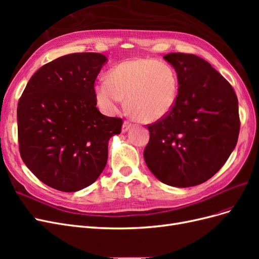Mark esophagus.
<instances>
[{"label": "esophagus", "instance_id": "34e87169", "mask_svg": "<svg viewBox=\"0 0 259 259\" xmlns=\"http://www.w3.org/2000/svg\"><path fill=\"white\" fill-rule=\"evenodd\" d=\"M131 127H132V123H131L130 121H124V123H123V125H122V132H123V133L127 132Z\"/></svg>", "mask_w": 259, "mask_h": 259}]
</instances>
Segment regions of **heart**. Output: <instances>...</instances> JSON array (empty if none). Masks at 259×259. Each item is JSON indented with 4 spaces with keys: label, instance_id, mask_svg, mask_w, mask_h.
<instances>
[{
    "label": "heart",
    "instance_id": "1",
    "mask_svg": "<svg viewBox=\"0 0 259 259\" xmlns=\"http://www.w3.org/2000/svg\"><path fill=\"white\" fill-rule=\"evenodd\" d=\"M94 90L105 112H115L127 97L130 111L138 120L154 122L174 107L178 81L174 69L165 62L135 58L112 68L108 79L97 81Z\"/></svg>",
    "mask_w": 259,
    "mask_h": 259
}]
</instances>
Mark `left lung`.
<instances>
[{"label": "left lung", "mask_w": 259, "mask_h": 259, "mask_svg": "<svg viewBox=\"0 0 259 259\" xmlns=\"http://www.w3.org/2000/svg\"><path fill=\"white\" fill-rule=\"evenodd\" d=\"M174 67L178 95L171 110L149 124L144 158L163 184L186 188L206 182L236 148L240 132L238 98L232 86L192 54L163 57Z\"/></svg>", "instance_id": "obj_1"}]
</instances>
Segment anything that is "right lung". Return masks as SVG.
<instances>
[{"label": "right lung", "mask_w": 259, "mask_h": 259, "mask_svg": "<svg viewBox=\"0 0 259 259\" xmlns=\"http://www.w3.org/2000/svg\"><path fill=\"white\" fill-rule=\"evenodd\" d=\"M107 57L74 53L41 67L18 101V144L27 167L54 189L75 192L99 177L122 119L101 114L94 83Z\"/></svg>", "instance_id": "1"}]
</instances>
